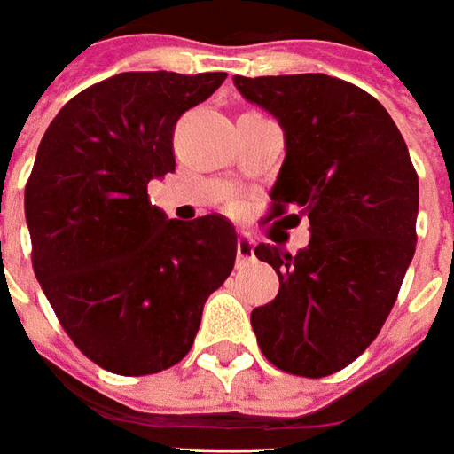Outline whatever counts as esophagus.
Listing matches in <instances>:
<instances>
[{
    "instance_id": "esophagus-1",
    "label": "esophagus",
    "mask_w": 454,
    "mask_h": 454,
    "mask_svg": "<svg viewBox=\"0 0 454 454\" xmlns=\"http://www.w3.org/2000/svg\"><path fill=\"white\" fill-rule=\"evenodd\" d=\"M237 256H239V262H249V259H254L252 234L239 232V237H237Z\"/></svg>"
}]
</instances>
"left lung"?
<instances>
[{"label": "left lung", "mask_w": 454, "mask_h": 454, "mask_svg": "<svg viewBox=\"0 0 454 454\" xmlns=\"http://www.w3.org/2000/svg\"><path fill=\"white\" fill-rule=\"evenodd\" d=\"M234 88L284 129L269 220L286 207L299 210L295 222L310 220L298 254L254 249L278 273V295L252 310L256 342L288 374H335L372 345L396 303L416 252V168L387 109L345 80L234 75Z\"/></svg>", "instance_id": "obj_1"}]
</instances>
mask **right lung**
Instances as JSON below:
<instances>
[{"label": "right lung", "mask_w": 454, "mask_h": 454, "mask_svg": "<svg viewBox=\"0 0 454 454\" xmlns=\"http://www.w3.org/2000/svg\"><path fill=\"white\" fill-rule=\"evenodd\" d=\"M224 78L119 73L70 99L41 139L24 192L34 271L70 340L107 372L178 364L232 273V222L168 220L146 192L176 170L178 117Z\"/></svg>", "instance_id": "add662e5"}]
</instances>
